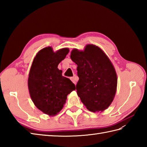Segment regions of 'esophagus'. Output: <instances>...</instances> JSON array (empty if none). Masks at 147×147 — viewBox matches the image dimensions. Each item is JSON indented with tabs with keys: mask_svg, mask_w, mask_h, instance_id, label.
Segmentation results:
<instances>
[{
	"mask_svg": "<svg viewBox=\"0 0 147 147\" xmlns=\"http://www.w3.org/2000/svg\"><path fill=\"white\" fill-rule=\"evenodd\" d=\"M70 80H71V81H72V82H73L74 84H76V81H77V80H76V77H71V78H70Z\"/></svg>",
	"mask_w": 147,
	"mask_h": 147,
	"instance_id": "34e87169",
	"label": "esophagus"
}]
</instances>
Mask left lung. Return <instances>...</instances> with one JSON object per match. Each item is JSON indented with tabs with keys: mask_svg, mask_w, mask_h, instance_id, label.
I'll return each instance as SVG.
<instances>
[{
	"mask_svg": "<svg viewBox=\"0 0 147 147\" xmlns=\"http://www.w3.org/2000/svg\"><path fill=\"white\" fill-rule=\"evenodd\" d=\"M70 58L77 65L76 88L82 102L92 112L106 109L115 98L118 82L109 58L94 45H87L84 51L74 49Z\"/></svg>",
	"mask_w": 147,
	"mask_h": 147,
	"instance_id": "1",
	"label": "left lung"
}]
</instances>
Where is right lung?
Wrapping results in <instances>:
<instances>
[{
    "label": "right lung",
    "instance_id": "1",
    "mask_svg": "<svg viewBox=\"0 0 147 147\" xmlns=\"http://www.w3.org/2000/svg\"><path fill=\"white\" fill-rule=\"evenodd\" d=\"M69 52L67 48L54 52L50 47L44 48L36 55L29 73L28 89L38 109L49 116H55L62 109L67 95L76 86L58 65Z\"/></svg>",
    "mask_w": 147,
    "mask_h": 147
}]
</instances>
